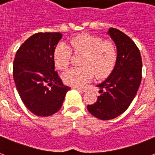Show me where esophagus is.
Returning a JSON list of instances; mask_svg holds the SVG:
<instances>
[{
	"label": "esophagus",
	"instance_id": "esophagus-1",
	"mask_svg": "<svg viewBox=\"0 0 155 155\" xmlns=\"http://www.w3.org/2000/svg\"><path fill=\"white\" fill-rule=\"evenodd\" d=\"M76 88L78 91L82 92V93H84V92H86V88Z\"/></svg>",
	"mask_w": 155,
	"mask_h": 155
}]
</instances>
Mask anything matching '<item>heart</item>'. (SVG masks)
<instances>
[{"label": "heart", "instance_id": "b5f03b06", "mask_svg": "<svg viewBox=\"0 0 155 155\" xmlns=\"http://www.w3.org/2000/svg\"><path fill=\"white\" fill-rule=\"evenodd\" d=\"M71 52L83 56L80 62L82 67L70 69L62 75L63 81L74 87L84 86L94 75L98 80L107 78L117 61V49L114 42L87 33L71 38L67 45L59 43L55 47L54 62L58 69L63 71L69 67Z\"/></svg>", "mask_w": 155, "mask_h": 155}]
</instances>
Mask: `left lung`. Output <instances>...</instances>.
<instances>
[{
	"label": "left lung",
	"mask_w": 155,
	"mask_h": 155,
	"mask_svg": "<svg viewBox=\"0 0 155 155\" xmlns=\"http://www.w3.org/2000/svg\"><path fill=\"white\" fill-rule=\"evenodd\" d=\"M108 34L117 47V61L113 71L98 84L100 96L87 106L91 114L99 120H112L128 108L137 93L142 74L140 50L132 39L121 31L110 28Z\"/></svg>",
	"instance_id": "obj_1"
}]
</instances>
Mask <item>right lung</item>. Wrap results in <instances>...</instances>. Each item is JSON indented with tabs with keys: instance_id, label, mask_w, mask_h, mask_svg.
I'll return each mask as SVG.
<instances>
[{
	"instance_id": "1",
	"label": "right lung",
	"mask_w": 155,
	"mask_h": 155,
	"mask_svg": "<svg viewBox=\"0 0 155 155\" xmlns=\"http://www.w3.org/2000/svg\"><path fill=\"white\" fill-rule=\"evenodd\" d=\"M62 37L60 32L34 34L20 46L14 60L18 93L26 107L37 116L58 111L71 88L62 84L54 71V51Z\"/></svg>"
}]
</instances>
